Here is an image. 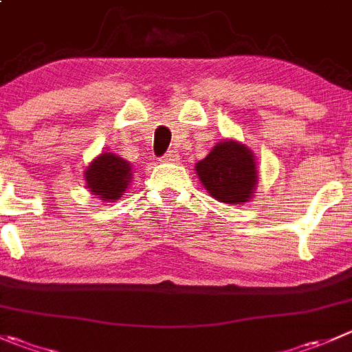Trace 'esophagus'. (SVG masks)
<instances>
[{
    "label": "esophagus",
    "mask_w": 352,
    "mask_h": 352,
    "mask_svg": "<svg viewBox=\"0 0 352 352\" xmlns=\"http://www.w3.org/2000/svg\"><path fill=\"white\" fill-rule=\"evenodd\" d=\"M160 162H163V163H175V162H179V155H177L175 151H168L165 156H162V160H160Z\"/></svg>",
    "instance_id": "esophagus-1"
}]
</instances>
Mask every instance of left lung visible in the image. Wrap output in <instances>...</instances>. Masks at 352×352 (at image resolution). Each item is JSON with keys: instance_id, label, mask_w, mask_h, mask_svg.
Masks as SVG:
<instances>
[{"instance_id": "obj_1", "label": "left lung", "mask_w": 352, "mask_h": 352, "mask_svg": "<svg viewBox=\"0 0 352 352\" xmlns=\"http://www.w3.org/2000/svg\"><path fill=\"white\" fill-rule=\"evenodd\" d=\"M211 197L225 204H244L258 187V165L251 149L235 139H223L194 166Z\"/></svg>"}]
</instances>
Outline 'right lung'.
Here are the masks:
<instances>
[{"instance_id": "right-lung-1", "label": "right lung", "mask_w": 352, "mask_h": 352, "mask_svg": "<svg viewBox=\"0 0 352 352\" xmlns=\"http://www.w3.org/2000/svg\"><path fill=\"white\" fill-rule=\"evenodd\" d=\"M85 187L101 201L115 203L124 196L132 180V166L115 153H101L84 172Z\"/></svg>"}]
</instances>
